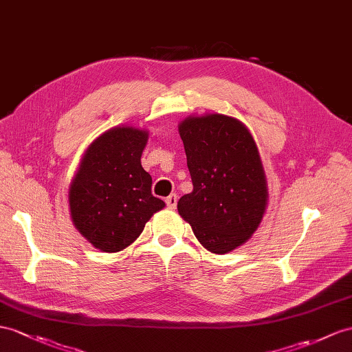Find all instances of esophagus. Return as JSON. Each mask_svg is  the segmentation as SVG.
Segmentation results:
<instances>
[{
	"instance_id": "1",
	"label": "esophagus",
	"mask_w": 352,
	"mask_h": 352,
	"mask_svg": "<svg viewBox=\"0 0 352 352\" xmlns=\"http://www.w3.org/2000/svg\"><path fill=\"white\" fill-rule=\"evenodd\" d=\"M166 204H167V208L175 209L176 204H177V195L176 194H170L167 199H166Z\"/></svg>"
}]
</instances>
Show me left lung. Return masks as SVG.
Segmentation results:
<instances>
[{
    "label": "left lung",
    "instance_id": "obj_1",
    "mask_svg": "<svg viewBox=\"0 0 352 352\" xmlns=\"http://www.w3.org/2000/svg\"><path fill=\"white\" fill-rule=\"evenodd\" d=\"M194 190L177 201L199 242L215 254L241 246L260 226L267 204L258 149L230 116L188 118L179 125Z\"/></svg>",
    "mask_w": 352,
    "mask_h": 352
}]
</instances>
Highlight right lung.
<instances>
[{"label": "right lung", "instance_id": "add662e5", "mask_svg": "<svg viewBox=\"0 0 352 352\" xmlns=\"http://www.w3.org/2000/svg\"><path fill=\"white\" fill-rule=\"evenodd\" d=\"M148 133L118 126L101 134L85 152L68 194L72 219L102 252L131 245L164 201L152 195V177L142 167Z\"/></svg>", "mask_w": 352, "mask_h": 352}]
</instances>
